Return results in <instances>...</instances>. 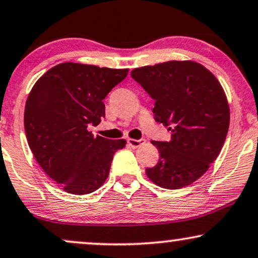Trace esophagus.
Segmentation results:
<instances>
[{"mask_svg":"<svg viewBox=\"0 0 258 258\" xmlns=\"http://www.w3.org/2000/svg\"><path fill=\"white\" fill-rule=\"evenodd\" d=\"M127 143H128L130 147L132 148H138L141 147L145 143V139H132V138H128L127 139Z\"/></svg>","mask_w":258,"mask_h":258,"instance_id":"34e87169","label":"esophagus"}]
</instances>
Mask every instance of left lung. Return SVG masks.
Wrapping results in <instances>:
<instances>
[{"mask_svg": "<svg viewBox=\"0 0 258 258\" xmlns=\"http://www.w3.org/2000/svg\"><path fill=\"white\" fill-rule=\"evenodd\" d=\"M131 77L155 99V120L172 132L169 142H151L160 159L145 169L148 178L168 190L191 185L216 160L227 136L229 105L221 84L191 60L138 67Z\"/></svg>", "mask_w": 258, "mask_h": 258, "instance_id": "8db88e82", "label": "left lung"}]
</instances>
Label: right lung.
<instances>
[{
  "instance_id": "obj_1",
  "label": "right lung",
  "mask_w": 258,
  "mask_h": 258,
  "mask_svg": "<svg viewBox=\"0 0 258 258\" xmlns=\"http://www.w3.org/2000/svg\"><path fill=\"white\" fill-rule=\"evenodd\" d=\"M128 68L63 62L37 80L26 99L24 125L33 156L49 178L72 195L101 187L125 139L95 137L89 125L104 117L103 99Z\"/></svg>"
}]
</instances>
